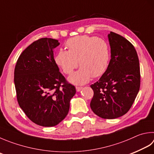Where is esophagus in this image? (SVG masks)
<instances>
[{
  "label": "esophagus",
  "mask_w": 154,
  "mask_h": 154,
  "mask_svg": "<svg viewBox=\"0 0 154 154\" xmlns=\"http://www.w3.org/2000/svg\"><path fill=\"white\" fill-rule=\"evenodd\" d=\"M76 91H77V92H79V91H81V90L82 89V87H81V86H76Z\"/></svg>",
  "instance_id": "34e87169"
}]
</instances>
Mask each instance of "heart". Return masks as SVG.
<instances>
[{
    "label": "heart",
    "instance_id": "heart-1",
    "mask_svg": "<svg viewBox=\"0 0 154 154\" xmlns=\"http://www.w3.org/2000/svg\"><path fill=\"white\" fill-rule=\"evenodd\" d=\"M66 46L68 50L61 49L56 55L57 65L68 75L71 74L78 64L82 67L69 78L70 82L83 85L92 77L103 75L108 68L110 48L105 40L94 36H76L68 39Z\"/></svg>",
    "mask_w": 154,
    "mask_h": 154
}]
</instances>
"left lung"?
Listing matches in <instances>:
<instances>
[{
  "label": "left lung",
  "instance_id": "left-lung-1",
  "mask_svg": "<svg viewBox=\"0 0 154 154\" xmlns=\"http://www.w3.org/2000/svg\"><path fill=\"white\" fill-rule=\"evenodd\" d=\"M111 59L105 72L91 87V108L103 119H116L129 111L140 87V62L134 46L120 35H108Z\"/></svg>",
  "mask_w": 154,
  "mask_h": 154
}]
</instances>
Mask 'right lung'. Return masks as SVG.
Returning a JSON list of instances; mask_svg holds the SVG:
<instances>
[{
	"instance_id": "obj_1",
	"label": "right lung",
	"mask_w": 154,
	"mask_h": 154,
	"mask_svg": "<svg viewBox=\"0 0 154 154\" xmlns=\"http://www.w3.org/2000/svg\"><path fill=\"white\" fill-rule=\"evenodd\" d=\"M57 39L41 38L20 55L14 72L19 106L29 119L43 127L64 119L76 88L66 81L54 58Z\"/></svg>"
}]
</instances>
